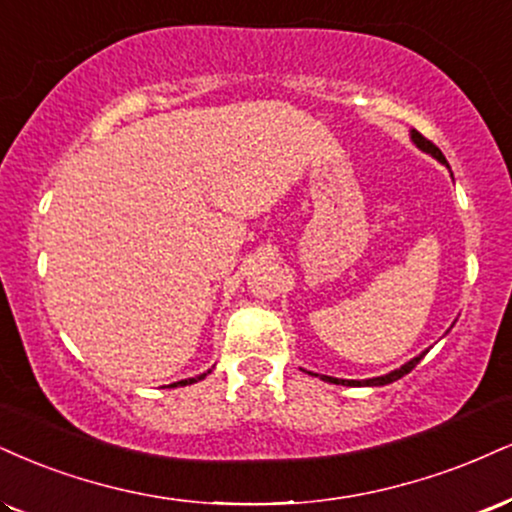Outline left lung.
<instances>
[{
    "instance_id": "8db88e82",
    "label": "left lung",
    "mask_w": 512,
    "mask_h": 512,
    "mask_svg": "<svg viewBox=\"0 0 512 512\" xmlns=\"http://www.w3.org/2000/svg\"><path fill=\"white\" fill-rule=\"evenodd\" d=\"M412 140H415L417 147H422L424 152H429V155H434L436 159H439V162H443V164L448 166L446 157H443V152L432 143V140H427L422 133H417V131H412ZM420 360H422V355L415 357V360H410L408 365H403L400 369H396V372L386 374V377H374V379H365V381H346V379H334V377H322V379L324 381H331V384H343V386H386V384H391V381H396L400 377H405V374H408V372H412V369L417 367V362H420ZM315 377H317V374H315Z\"/></svg>"
}]
</instances>
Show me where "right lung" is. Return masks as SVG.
<instances>
[{
  "mask_svg": "<svg viewBox=\"0 0 512 512\" xmlns=\"http://www.w3.org/2000/svg\"><path fill=\"white\" fill-rule=\"evenodd\" d=\"M205 377H207V374H200V377H195V379H183V381H178V384H181V386H188V384H195L197 379H205ZM171 386H176V384H171Z\"/></svg>",
  "mask_w": 512,
  "mask_h": 512,
  "instance_id": "obj_1",
  "label": "right lung"
}]
</instances>
